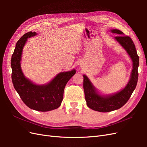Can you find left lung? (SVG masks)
Masks as SVG:
<instances>
[{"label": "left lung", "mask_w": 147, "mask_h": 147, "mask_svg": "<svg viewBox=\"0 0 147 147\" xmlns=\"http://www.w3.org/2000/svg\"><path fill=\"white\" fill-rule=\"evenodd\" d=\"M112 32L119 35L115 38L125 49L128 55L130 56L133 63V69L130 80L126 87L116 94L108 96L99 95L90 80L86 75H83V89L86 104L88 107L100 112H109L122 107L129 99L134 91L139 77L138 67L139 64V57L137 55L132 40L130 37L123 35V32L119 30L113 29Z\"/></svg>", "instance_id": "obj_1"}]
</instances>
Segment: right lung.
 <instances>
[{
    "label": "right lung",
    "mask_w": 147,
    "mask_h": 147,
    "mask_svg": "<svg viewBox=\"0 0 147 147\" xmlns=\"http://www.w3.org/2000/svg\"><path fill=\"white\" fill-rule=\"evenodd\" d=\"M36 34L32 32L26 33L17 42L11 60V79L16 91L28 107L40 112H47L61 105L64 88L76 71L59 73L46 85H37L26 78L21 68L22 51L28 38Z\"/></svg>",
    "instance_id": "add662e5"
}]
</instances>
